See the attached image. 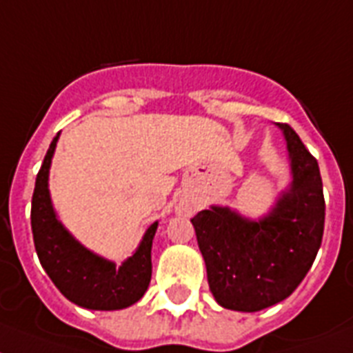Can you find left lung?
Segmentation results:
<instances>
[{"label": "left lung", "instance_id": "8db88e82", "mask_svg": "<svg viewBox=\"0 0 353 353\" xmlns=\"http://www.w3.org/2000/svg\"><path fill=\"white\" fill-rule=\"evenodd\" d=\"M292 183L259 221L228 206L192 219L213 298L224 309L256 312L283 301L301 283L318 254L325 199L318 161L287 123Z\"/></svg>", "mask_w": 353, "mask_h": 353}]
</instances>
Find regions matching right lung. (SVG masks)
I'll list each match as a JSON object with an SVG mask.
<instances>
[{
	"label": "right lung",
	"instance_id": "right-lung-1",
	"mask_svg": "<svg viewBox=\"0 0 353 353\" xmlns=\"http://www.w3.org/2000/svg\"><path fill=\"white\" fill-rule=\"evenodd\" d=\"M57 140L59 134L53 138L44 156L32 197V233L41 265L59 291L79 307L91 310H120L131 307L145 294L150 283V251L158 222L150 224L138 250L120 268L111 260L85 250L62 226L50 199V165Z\"/></svg>",
	"mask_w": 353,
	"mask_h": 353
}]
</instances>
